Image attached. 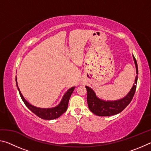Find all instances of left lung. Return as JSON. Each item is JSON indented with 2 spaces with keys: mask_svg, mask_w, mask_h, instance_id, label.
Masks as SVG:
<instances>
[{
  "mask_svg": "<svg viewBox=\"0 0 151 151\" xmlns=\"http://www.w3.org/2000/svg\"><path fill=\"white\" fill-rule=\"evenodd\" d=\"M133 60L136 66L137 76L134 80V84L132 88L124 98L116 101H104L99 99L96 95V93L91 88L86 86L87 91V103L90 111L99 116H109L119 114L122 112L131 103L136 91L137 83L138 80V66L137 60L132 55Z\"/></svg>",
  "mask_w": 151,
  "mask_h": 151,
  "instance_id": "left-lung-1",
  "label": "left lung"
}]
</instances>
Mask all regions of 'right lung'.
I'll return each mask as SVG.
<instances>
[{"label":"right lung","mask_w":151,"mask_h":151,"mask_svg":"<svg viewBox=\"0 0 151 151\" xmlns=\"http://www.w3.org/2000/svg\"><path fill=\"white\" fill-rule=\"evenodd\" d=\"M16 84L19 90L20 96L21 97L22 101L24 102L28 109H30L33 113H35L36 115L38 116L40 118L45 120H52L57 119L58 117L60 116L64 112H66L68 108V101H69L70 97L72 94L74 89L75 88V86L71 87L66 92L65 94H64L62 100L60 102V103L58 104L57 106L53 107V108H39V107H37L32 105L31 104H30L26 99L24 98V96H22V93H20V91L18 86L17 84V78L16 76Z\"/></svg>","instance_id":"add662e5"}]
</instances>
